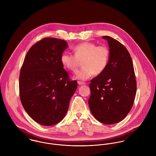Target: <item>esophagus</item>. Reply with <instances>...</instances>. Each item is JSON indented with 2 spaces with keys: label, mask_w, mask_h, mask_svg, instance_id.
Listing matches in <instances>:
<instances>
[{
  "label": "esophagus",
  "mask_w": 156,
  "mask_h": 156,
  "mask_svg": "<svg viewBox=\"0 0 156 156\" xmlns=\"http://www.w3.org/2000/svg\"><path fill=\"white\" fill-rule=\"evenodd\" d=\"M77 83H78V84H79V85H85V84L84 82H80V81H78V82H77Z\"/></svg>",
  "instance_id": "obj_1"
}]
</instances>
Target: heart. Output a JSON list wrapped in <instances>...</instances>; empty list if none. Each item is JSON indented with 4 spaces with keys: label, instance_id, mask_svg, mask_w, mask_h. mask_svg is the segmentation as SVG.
Wrapping results in <instances>:
<instances>
[{
    "label": "heart",
    "instance_id": "obj_1",
    "mask_svg": "<svg viewBox=\"0 0 156 156\" xmlns=\"http://www.w3.org/2000/svg\"><path fill=\"white\" fill-rule=\"evenodd\" d=\"M74 55L64 52L61 56L63 66L70 71H75L82 61L83 68L76 71L75 78L85 81L94 74H100L106 68L110 56L109 48L105 45H98L89 42L76 45Z\"/></svg>",
    "mask_w": 156,
    "mask_h": 156
}]
</instances>
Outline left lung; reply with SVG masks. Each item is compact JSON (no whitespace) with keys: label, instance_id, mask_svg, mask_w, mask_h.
<instances>
[{"label":"left lung","instance_id":"8db88e82","mask_svg":"<svg viewBox=\"0 0 156 156\" xmlns=\"http://www.w3.org/2000/svg\"><path fill=\"white\" fill-rule=\"evenodd\" d=\"M110 56L105 70L90 80V111L105 124H113L124 119L130 111L136 92L133 64L127 48L109 36Z\"/></svg>","mask_w":156,"mask_h":156}]
</instances>
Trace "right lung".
Segmentation results:
<instances>
[{"label": "right lung", "instance_id": "right-lung-1", "mask_svg": "<svg viewBox=\"0 0 156 156\" xmlns=\"http://www.w3.org/2000/svg\"><path fill=\"white\" fill-rule=\"evenodd\" d=\"M68 47L64 40L45 38L29 50L23 64L20 100L25 111L42 126H53L64 119L77 88L61 62Z\"/></svg>", "mask_w": 156, "mask_h": 156}]
</instances>
